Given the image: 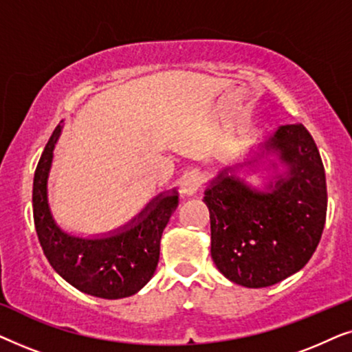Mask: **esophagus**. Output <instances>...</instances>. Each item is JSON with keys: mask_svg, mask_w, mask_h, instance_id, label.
<instances>
[{"mask_svg": "<svg viewBox=\"0 0 352 352\" xmlns=\"http://www.w3.org/2000/svg\"><path fill=\"white\" fill-rule=\"evenodd\" d=\"M200 184H201V175H200V173L189 171V173H186L184 176H182L179 190H181L182 195L190 197V195H194L197 190H199Z\"/></svg>", "mask_w": 352, "mask_h": 352, "instance_id": "34e87169", "label": "esophagus"}]
</instances>
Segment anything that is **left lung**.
<instances>
[{
    "label": "left lung",
    "mask_w": 352,
    "mask_h": 352,
    "mask_svg": "<svg viewBox=\"0 0 352 352\" xmlns=\"http://www.w3.org/2000/svg\"><path fill=\"white\" fill-rule=\"evenodd\" d=\"M271 153L287 166V176L256 190L235 176L239 166L224 168L204 197L211 258L224 277L248 288L271 287L305 267L325 224V170L309 131L302 124L280 126L258 155Z\"/></svg>",
    "instance_id": "obj_1"
}]
</instances>
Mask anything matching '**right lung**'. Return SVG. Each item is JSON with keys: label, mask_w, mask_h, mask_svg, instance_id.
<instances>
[{"label": "right lung", "mask_w": 352, "mask_h": 352, "mask_svg": "<svg viewBox=\"0 0 352 352\" xmlns=\"http://www.w3.org/2000/svg\"><path fill=\"white\" fill-rule=\"evenodd\" d=\"M60 133L62 124H57L33 177V219L45 256L76 290L105 300L131 296L155 272L163 229L179 204L177 192L157 195L136 218L102 237L67 234L56 224L47 204V176Z\"/></svg>", "instance_id": "right-lung-1"}]
</instances>
